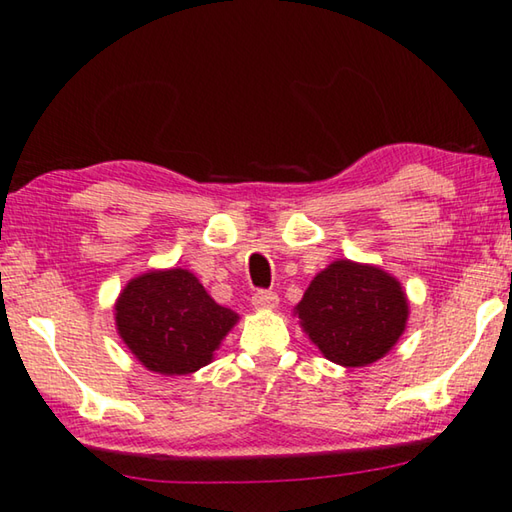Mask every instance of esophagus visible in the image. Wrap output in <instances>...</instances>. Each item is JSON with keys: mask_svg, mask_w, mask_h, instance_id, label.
<instances>
[{"mask_svg": "<svg viewBox=\"0 0 512 512\" xmlns=\"http://www.w3.org/2000/svg\"><path fill=\"white\" fill-rule=\"evenodd\" d=\"M277 302H280V298H277L275 291H255L253 293V305L255 309H275Z\"/></svg>", "mask_w": 512, "mask_h": 512, "instance_id": "34e87169", "label": "esophagus"}]
</instances>
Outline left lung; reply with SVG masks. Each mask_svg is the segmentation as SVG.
<instances>
[{"label": "left lung", "mask_w": 512, "mask_h": 512, "mask_svg": "<svg viewBox=\"0 0 512 512\" xmlns=\"http://www.w3.org/2000/svg\"><path fill=\"white\" fill-rule=\"evenodd\" d=\"M296 314L325 359L359 368L384 357L400 339L409 300L391 273L339 259L311 280Z\"/></svg>", "instance_id": "obj_1"}]
</instances>
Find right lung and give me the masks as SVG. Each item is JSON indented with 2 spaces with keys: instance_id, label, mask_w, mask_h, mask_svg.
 I'll use <instances>...</instances> for the list:
<instances>
[{
  "instance_id": "right-lung-1",
  "label": "right lung",
  "mask_w": 512,
  "mask_h": 512,
  "mask_svg": "<svg viewBox=\"0 0 512 512\" xmlns=\"http://www.w3.org/2000/svg\"><path fill=\"white\" fill-rule=\"evenodd\" d=\"M237 320L187 268L137 275L115 302L121 341L144 368L160 375H189L207 366Z\"/></svg>"
}]
</instances>
